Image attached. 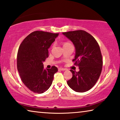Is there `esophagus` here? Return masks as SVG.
I'll use <instances>...</instances> for the list:
<instances>
[{
	"label": "esophagus",
	"instance_id": "1",
	"mask_svg": "<svg viewBox=\"0 0 120 120\" xmlns=\"http://www.w3.org/2000/svg\"><path fill=\"white\" fill-rule=\"evenodd\" d=\"M59 69L60 70H62V71H64V70H66V69L63 68H59Z\"/></svg>",
	"mask_w": 120,
	"mask_h": 120
}]
</instances>
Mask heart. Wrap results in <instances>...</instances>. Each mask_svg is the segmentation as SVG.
Instances as JSON below:
<instances>
[{"label": "heart", "instance_id": "heart-1", "mask_svg": "<svg viewBox=\"0 0 120 120\" xmlns=\"http://www.w3.org/2000/svg\"><path fill=\"white\" fill-rule=\"evenodd\" d=\"M70 44V43H67V42H66V43H64V45H67V44Z\"/></svg>", "mask_w": 120, "mask_h": 120}]
</instances>
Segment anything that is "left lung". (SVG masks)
Instances as JSON below:
<instances>
[{
  "mask_svg": "<svg viewBox=\"0 0 120 120\" xmlns=\"http://www.w3.org/2000/svg\"><path fill=\"white\" fill-rule=\"evenodd\" d=\"M62 34L74 44L76 52L72 61L79 69L78 72L70 70L72 77L67 84L75 92H87L94 86L101 74L103 61L100 48L95 38L85 31Z\"/></svg>",
  "mask_w": 120,
  "mask_h": 120,
  "instance_id": "8db88e82",
  "label": "left lung"
}]
</instances>
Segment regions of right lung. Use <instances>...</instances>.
<instances>
[{"mask_svg":"<svg viewBox=\"0 0 120 120\" xmlns=\"http://www.w3.org/2000/svg\"><path fill=\"white\" fill-rule=\"evenodd\" d=\"M58 33L35 31L26 36L17 53V66L24 84L35 93L42 94L50 88L58 68H44L43 62L49 56L48 49Z\"/></svg>","mask_w":120,"mask_h":120,"instance_id":"obj_1","label":"right lung"}]
</instances>
